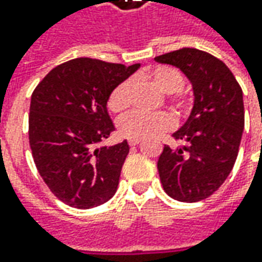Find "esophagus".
Wrapping results in <instances>:
<instances>
[{"mask_svg":"<svg viewBox=\"0 0 262 262\" xmlns=\"http://www.w3.org/2000/svg\"><path fill=\"white\" fill-rule=\"evenodd\" d=\"M138 143H140V140H129V141H128V144H129L131 147L137 146Z\"/></svg>","mask_w":262,"mask_h":262,"instance_id":"esophagus-1","label":"esophagus"}]
</instances>
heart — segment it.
Wrapping results in <instances>:
<instances>
[{
  "mask_svg": "<svg viewBox=\"0 0 262 262\" xmlns=\"http://www.w3.org/2000/svg\"><path fill=\"white\" fill-rule=\"evenodd\" d=\"M147 77L156 84L163 93H166V100L175 107L178 112L185 114L189 109V103L182 95V89L185 84L184 76L169 66H156L147 71ZM134 81L125 78L118 83L107 96V107L114 114H121L126 111L133 103ZM175 126V118L169 112H143L134 111L128 114L118 122L119 134L129 140H143L165 134Z\"/></svg>",
  "mask_w": 262,
  "mask_h": 262,
  "instance_id": "1",
  "label": "heart"
}]
</instances>
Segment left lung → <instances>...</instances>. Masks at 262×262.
Returning a JSON list of instances; mask_svg holds the SVG:
<instances>
[{"label":"left lung","mask_w":262,"mask_h":262,"mask_svg":"<svg viewBox=\"0 0 262 262\" xmlns=\"http://www.w3.org/2000/svg\"><path fill=\"white\" fill-rule=\"evenodd\" d=\"M157 62L178 67L194 89V107L173 138L184 146L163 147L157 162L166 194L195 203L214 194L236 162L245 111L242 89L223 61L195 48L156 56Z\"/></svg>","instance_id":"left-lung-1"}]
</instances>
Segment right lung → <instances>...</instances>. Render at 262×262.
Returning a JSON list of instances; mask_svg holds the SVG:
<instances>
[{"instance_id":"1","label":"right lung","mask_w":262,"mask_h":262,"mask_svg":"<svg viewBox=\"0 0 262 262\" xmlns=\"http://www.w3.org/2000/svg\"><path fill=\"white\" fill-rule=\"evenodd\" d=\"M138 67L76 58L51 70L33 90L32 156L48 188L67 206L92 208L116 192L128 143L96 146L115 131L107 96Z\"/></svg>"}]
</instances>
